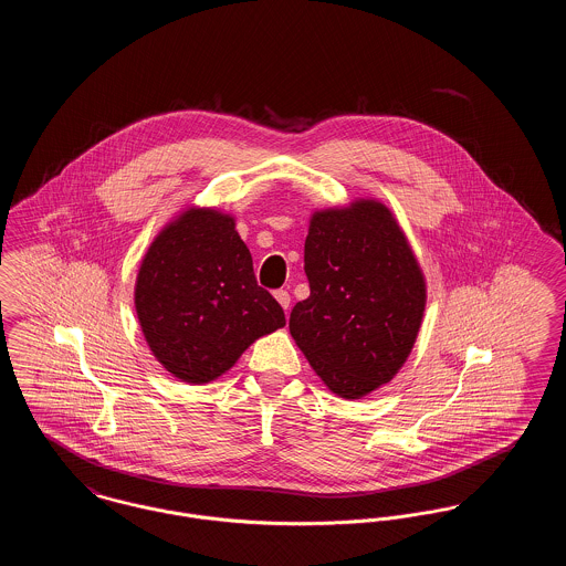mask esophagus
<instances>
[{
	"label": "esophagus",
	"instance_id": "esophagus-1",
	"mask_svg": "<svg viewBox=\"0 0 566 566\" xmlns=\"http://www.w3.org/2000/svg\"><path fill=\"white\" fill-rule=\"evenodd\" d=\"M273 295H275L277 303H280L284 310H289V307H291V295H289V291H282V289H280V291H275Z\"/></svg>",
	"mask_w": 566,
	"mask_h": 566
}]
</instances>
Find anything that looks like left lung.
<instances>
[{"mask_svg": "<svg viewBox=\"0 0 566 566\" xmlns=\"http://www.w3.org/2000/svg\"><path fill=\"white\" fill-rule=\"evenodd\" d=\"M310 296L291 335L328 390L360 399L388 384L416 344L427 284L397 218L376 199L314 212L305 238Z\"/></svg>", "mask_w": 566, "mask_h": 566, "instance_id": "8db88e82", "label": "left lung"}]
</instances>
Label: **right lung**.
I'll list each match as a JSON object with an SVG mask.
<instances>
[{"label":"right lung","instance_id":"1","mask_svg":"<svg viewBox=\"0 0 566 566\" xmlns=\"http://www.w3.org/2000/svg\"><path fill=\"white\" fill-rule=\"evenodd\" d=\"M135 312L157 360L189 384L222 376L250 344L286 324L280 303L256 284L235 218L210 208L176 216L150 243Z\"/></svg>","mask_w":566,"mask_h":566}]
</instances>
